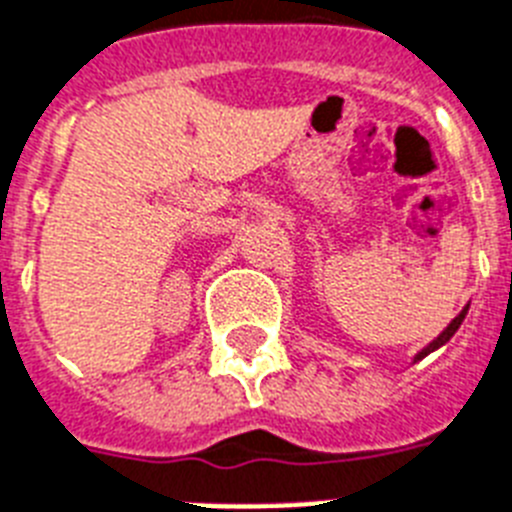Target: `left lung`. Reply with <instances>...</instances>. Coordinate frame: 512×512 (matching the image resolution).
Wrapping results in <instances>:
<instances>
[{
  "mask_svg": "<svg viewBox=\"0 0 512 512\" xmlns=\"http://www.w3.org/2000/svg\"><path fill=\"white\" fill-rule=\"evenodd\" d=\"M466 312H468V307H466V309H461V315L455 317V320H453V322H450L448 328L442 330L440 336H437V338H435V341L429 343L427 349H422V351H419V354H416V362H419V359H424V356H427V354H432V351H435V349H440V346H445V343H448V341H450V338H453V336H455V330L461 328V322H463V317H466Z\"/></svg>",
  "mask_w": 512,
  "mask_h": 512,
  "instance_id": "8db88e82",
  "label": "left lung"
}]
</instances>
